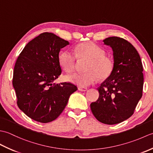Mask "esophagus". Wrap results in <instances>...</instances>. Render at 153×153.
Masks as SVG:
<instances>
[{
	"mask_svg": "<svg viewBox=\"0 0 153 153\" xmlns=\"http://www.w3.org/2000/svg\"><path fill=\"white\" fill-rule=\"evenodd\" d=\"M78 90L81 91H86L87 90V87H78Z\"/></svg>",
	"mask_w": 153,
	"mask_h": 153,
	"instance_id": "34e87169",
	"label": "esophagus"
}]
</instances>
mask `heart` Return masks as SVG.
Wrapping results in <instances>:
<instances>
[{
	"label": "heart",
	"instance_id": "heart-1",
	"mask_svg": "<svg viewBox=\"0 0 153 153\" xmlns=\"http://www.w3.org/2000/svg\"><path fill=\"white\" fill-rule=\"evenodd\" d=\"M77 58L80 61L87 60L84 74L68 75L66 79L79 87L91 85L97 79L105 80L111 76L114 68V62L111 57L105 55V51L91 41L77 45L75 54L70 51L62 52L58 60L62 68L68 73L76 69Z\"/></svg>",
	"mask_w": 153,
	"mask_h": 153
}]
</instances>
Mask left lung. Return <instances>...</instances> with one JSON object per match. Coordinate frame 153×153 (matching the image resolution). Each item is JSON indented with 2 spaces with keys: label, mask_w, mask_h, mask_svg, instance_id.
<instances>
[{
  "label": "left lung",
  "mask_w": 153,
  "mask_h": 153,
  "mask_svg": "<svg viewBox=\"0 0 153 153\" xmlns=\"http://www.w3.org/2000/svg\"><path fill=\"white\" fill-rule=\"evenodd\" d=\"M103 42L113 51L114 68L111 76L97 89L99 99L90 106L97 120L114 125L134 114L142 97L143 68L138 52L128 41L110 37Z\"/></svg>",
  "instance_id": "8db88e82"
}]
</instances>
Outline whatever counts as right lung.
Wrapping results in <instances>:
<instances>
[{
    "instance_id": "add662e5",
    "label": "right lung",
    "mask_w": 153,
    "mask_h": 153,
    "mask_svg": "<svg viewBox=\"0 0 153 153\" xmlns=\"http://www.w3.org/2000/svg\"><path fill=\"white\" fill-rule=\"evenodd\" d=\"M68 45V41L45 32L29 42L16 60L12 84L17 105L35 121L48 123L56 119L77 89L71 83H54L62 72L60 51Z\"/></svg>"
}]
</instances>
